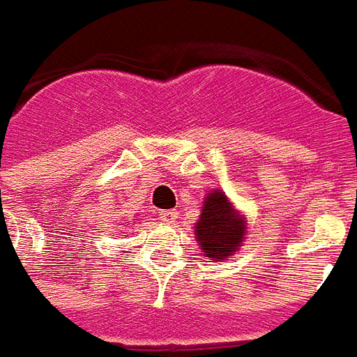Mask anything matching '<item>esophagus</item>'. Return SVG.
<instances>
[{"label": "esophagus", "instance_id": "esophagus-1", "mask_svg": "<svg viewBox=\"0 0 357 357\" xmlns=\"http://www.w3.org/2000/svg\"><path fill=\"white\" fill-rule=\"evenodd\" d=\"M176 213L175 209H165V211H160V220L163 225H173L176 220Z\"/></svg>", "mask_w": 357, "mask_h": 357}]
</instances>
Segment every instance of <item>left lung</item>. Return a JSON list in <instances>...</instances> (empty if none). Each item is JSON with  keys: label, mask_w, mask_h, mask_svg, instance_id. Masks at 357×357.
<instances>
[{"label": "left lung", "mask_w": 357, "mask_h": 357, "mask_svg": "<svg viewBox=\"0 0 357 357\" xmlns=\"http://www.w3.org/2000/svg\"><path fill=\"white\" fill-rule=\"evenodd\" d=\"M197 245L209 261L220 262L238 251L247 236V222L234 209L225 192L213 190L204 199L202 215L194 226Z\"/></svg>", "instance_id": "8db88e82"}]
</instances>
